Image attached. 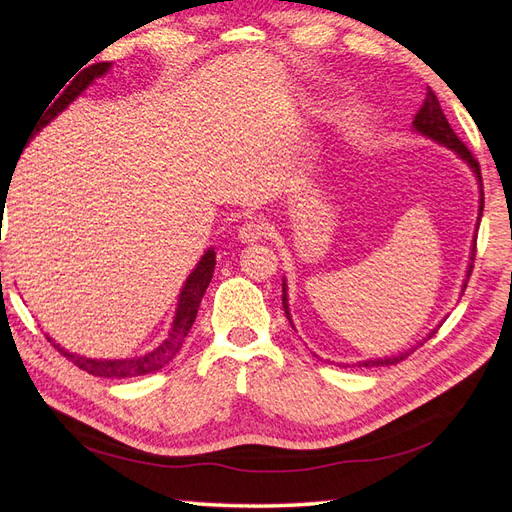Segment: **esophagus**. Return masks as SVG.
Wrapping results in <instances>:
<instances>
[{
	"label": "esophagus",
	"instance_id": "1",
	"mask_svg": "<svg viewBox=\"0 0 512 512\" xmlns=\"http://www.w3.org/2000/svg\"><path fill=\"white\" fill-rule=\"evenodd\" d=\"M271 235V226L265 220H250L239 228L241 243H256Z\"/></svg>",
	"mask_w": 512,
	"mask_h": 512
}]
</instances>
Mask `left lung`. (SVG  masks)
Returning a JSON list of instances; mask_svg holds the SVG:
<instances>
[{
  "label": "left lung",
  "instance_id": "left-lung-1",
  "mask_svg": "<svg viewBox=\"0 0 512 512\" xmlns=\"http://www.w3.org/2000/svg\"><path fill=\"white\" fill-rule=\"evenodd\" d=\"M414 128H416L418 132H421V134L433 138V141H438V143H442V145H446V147H451L453 151H457L459 156L474 168V173H476L478 181H483V177H480L478 160L472 156V151L466 147V143H463L461 138L453 132L451 123L446 121V117H444V113H442V108H440V102H438L436 94H433V91H431V87H427L425 102H423L421 108H418V113H416V117H414ZM480 185H483V183H480ZM480 200H483V198H480ZM480 211H483V203H480ZM474 247H476V241H474ZM470 275H472V267H470V271H468V277H470ZM282 305H284V312H286V316H288V320H290L288 301H286V284H282ZM290 324H292V322H290ZM408 354H410V352L401 354V356H389V359L365 361V363H359V367L395 365V363H399V361H404Z\"/></svg>",
  "mask_w": 512,
  "mask_h": 512
}]
</instances>
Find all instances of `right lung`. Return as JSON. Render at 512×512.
I'll use <instances>...</instances> for the list:
<instances>
[{"instance_id": "add662e5", "label": "right lung", "mask_w": 512, "mask_h": 512, "mask_svg": "<svg viewBox=\"0 0 512 512\" xmlns=\"http://www.w3.org/2000/svg\"><path fill=\"white\" fill-rule=\"evenodd\" d=\"M108 68H111V64L108 61H100V64H94L89 66L87 70H83L76 79L61 91V94H57L59 98H51V102H46V106L42 108V113L38 115L36 119V126L32 130V136L38 134L46 123H49L53 117H57L64 108L81 94V91L96 79V76H102ZM29 136V138H32ZM27 138V141H29ZM4 207V203H2ZM213 269H215V252L209 250L203 258H200V262L196 265V269L190 273L188 282H185L181 294H179V305H177V314H175V320H173V327H170V333L168 337L164 339V342L145 356H138V359H126V361H98V359H85V356H79V354H72L64 348H57L59 354H64L68 361H72L76 367L87 371V374L91 376H98V378H134V376H145V374H153V371L162 369L164 365H168L170 361L175 359V354L181 350L185 337H188L192 324L196 320V314H198V307H200V301H203V294L211 282L213 277ZM51 342V337H49Z\"/></svg>"}]
</instances>
